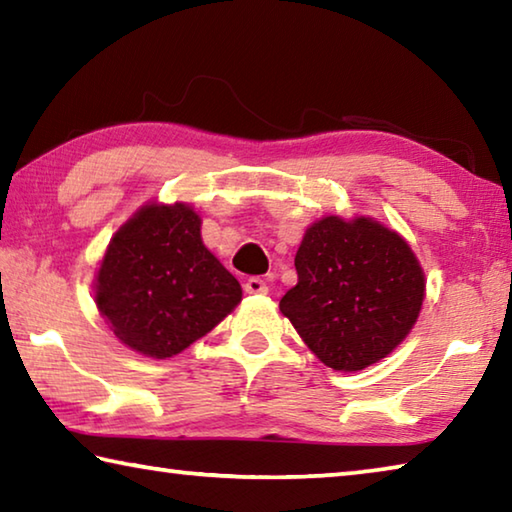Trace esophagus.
Returning a JSON list of instances; mask_svg holds the SVG:
<instances>
[{"label":"esophagus","instance_id":"34e87169","mask_svg":"<svg viewBox=\"0 0 512 512\" xmlns=\"http://www.w3.org/2000/svg\"><path fill=\"white\" fill-rule=\"evenodd\" d=\"M244 289H246V293H250V296H264V293L268 291L266 282L262 280V277H248Z\"/></svg>","mask_w":512,"mask_h":512}]
</instances>
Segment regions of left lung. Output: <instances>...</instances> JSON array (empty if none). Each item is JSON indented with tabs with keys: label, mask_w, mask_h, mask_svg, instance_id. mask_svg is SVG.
I'll use <instances>...</instances> for the list:
<instances>
[{
	"label": "left lung",
	"mask_w": 512,
	"mask_h": 512,
	"mask_svg": "<svg viewBox=\"0 0 512 512\" xmlns=\"http://www.w3.org/2000/svg\"><path fill=\"white\" fill-rule=\"evenodd\" d=\"M298 284L280 311L327 368L357 372L388 357L420 316L427 280L406 239L372 216L329 214L305 230Z\"/></svg>",
	"instance_id": "left-lung-1"
}]
</instances>
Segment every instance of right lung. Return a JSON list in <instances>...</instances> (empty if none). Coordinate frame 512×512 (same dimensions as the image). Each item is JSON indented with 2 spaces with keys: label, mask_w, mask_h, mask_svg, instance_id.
Instances as JSON below:
<instances>
[{
  "label": "right lung",
  "mask_w": 512,
  "mask_h": 512,
  "mask_svg": "<svg viewBox=\"0 0 512 512\" xmlns=\"http://www.w3.org/2000/svg\"><path fill=\"white\" fill-rule=\"evenodd\" d=\"M201 223L189 203L151 201L112 235L94 302L126 348L169 359L241 302V284L205 248Z\"/></svg>",
  "instance_id": "obj_1"
}]
</instances>
